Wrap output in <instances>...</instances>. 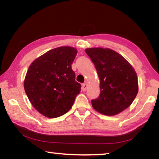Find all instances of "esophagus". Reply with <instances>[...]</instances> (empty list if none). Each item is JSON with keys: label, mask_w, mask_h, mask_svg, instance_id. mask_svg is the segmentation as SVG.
Segmentation results:
<instances>
[{"label": "esophagus", "mask_w": 159, "mask_h": 159, "mask_svg": "<svg viewBox=\"0 0 159 159\" xmlns=\"http://www.w3.org/2000/svg\"><path fill=\"white\" fill-rule=\"evenodd\" d=\"M87 88H88V84H87L86 83H84L82 84V90L83 91H85L87 90Z\"/></svg>", "instance_id": "esophagus-1"}]
</instances>
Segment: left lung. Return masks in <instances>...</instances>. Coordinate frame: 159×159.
<instances>
[{
	"mask_svg": "<svg viewBox=\"0 0 159 159\" xmlns=\"http://www.w3.org/2000/svg\"><path fill=\"white\" fill-rule=\"evenodd\" d=\"M85 52L100 80L101 94L91 101L93 108L106 116L123 111L131 105L138 92V76L133 67L111 49L92 48Z\"/></svg>",
	"mask_w": 159,
	"mask_h": 159,
	"instance_id": "left-lung-1",
	"label": "left lung"
}]
</instances>
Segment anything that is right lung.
I'll use <instances>...</instances> for the list:
<instances>
[{"mask_svg": "<svg viewBox=\"0 0 159 159\" xmlns=\"http://www.w3.org/2000/svg\"><path fill=\"white\" fill-rule=\"evenodd\" d=\"M77 49L63 46L52 49L30 64L24 88L30 103L43 116L56 118L67 113L81 84L75 81L71 64Z\"/></svg>", "mask_w": 159, "mask_h": 159, "instance_id": "right-lung-1", "label": "right lung"}]
</instances>
